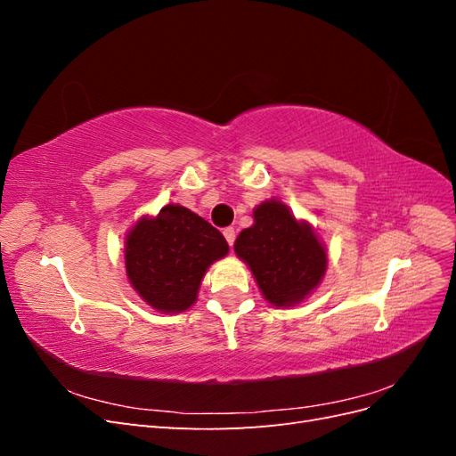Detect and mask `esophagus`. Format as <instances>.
<instances>
[{
	"mask_svg": "<svg viewBox=\"0 0 456 456\" xmlns=\"http://www.w3.org/2000/svg\"><path fill=\"white\" fill-rule=\"evenodd\" d=\"M224 238H226L228 245L232 247L233 241H236V230H233V228H226V230H224Z\"/></svg>",
	"mask_w": 456,
	"mask_h": 456,
	"instance_id": "esophagus-1",
	"label": "esophagus"
}]
</instances>
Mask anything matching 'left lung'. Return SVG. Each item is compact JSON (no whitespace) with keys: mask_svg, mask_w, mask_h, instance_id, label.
Instances as JSON below:
<instances>
[{"mask_svg":"<svg viewBox=\"0 0 456 456\" xmlns=\"http://www.w3.org/2000/svg\"><path fill=\"white\" fill-rule=\"evenodd\" d=\"M233 251L249 266L262 297L278 308L308 298L327 270V249L315 228L278 198L255 207L253 226L240 232Z\"/></svg>","mask_w":456,"mask_h":456,"instance_id":"obj_1","label":"left lung"}]
</instances>
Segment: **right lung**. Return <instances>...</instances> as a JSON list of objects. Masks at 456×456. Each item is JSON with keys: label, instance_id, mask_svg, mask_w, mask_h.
<instances>
[{"label": "right lung", "instance_id": "add662e5", "mask_svg": "<svg viewBox=\"0 0 456 456\" xmlns=\"http://www.w3.org/2000/svg\"><path fill=\"white\" fill-rule=\"evenodd\" d=\"M123 243L131 287L161 314L194 306L207 270L230 251L223 233L178 203L142 215Z\"/></svg>", "mask_w": 456, "mask_h": 456}]
</instances>
